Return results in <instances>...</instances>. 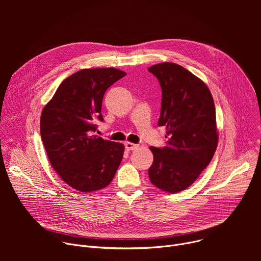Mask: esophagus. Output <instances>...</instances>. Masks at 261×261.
<instances>
[{
	"mask_svg": "<svg viewBox=\"0 0 261 261\" xmlns=\"http://www.w3.org/2000/svg\"><path fill=\"white\" fill-rule=\"evenodd\" d=\"M125 147H126L127 151H133V150H135V148L137 147V144L132 143V142H126L125 143Z\"/></svg>",
	"mask_w": 261,
	"mask_h": 261,
	"instance_id": "1",
	"label": "esophagus"
}]
</instances>
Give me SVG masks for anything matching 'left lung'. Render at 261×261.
Masks as SVG:
<instances>
[{"mask_svg": "<svg viewBox=\"0 0 261 261\" xmlns=\"http://www.w3.org/2000/svg\"><path fill=\"white\" fill-rule=\"evenodd\" d=\"M161 90L159 126L166 127V145L151 146L154 162L148 168L157 188L176 193L191 186L211 162L218 144L216 109L205 84L174 63L148 68Z\"/></svg>", "mask_w": 261, "mask_h": 261, "instance_id": "obj_1", "label": "left lung"}]
</instances>
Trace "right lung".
Segmentation results:
<instances>
[{
  "label": "right lung",
  "instance_id": "right-lung-1",
  "mask_svg": "<svg viewBox=\"0 0 261 261\" xmlns=\"http://www.w3.org/2000/svg\"><path fill=\"white\" fill-rule=\"evenodd\" d=\"M126 75L116 68L83 69L63 81L40 119L49 162L61 178L81 192L105 188L123 159L124 145L93 134L103 122L106 90Z\"/></svg>",
  "mask_w": 261,
  "mask_h": 261
}]
</instances>
